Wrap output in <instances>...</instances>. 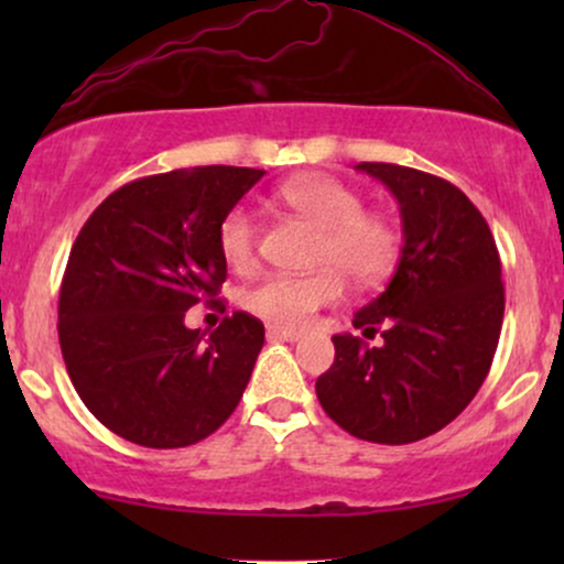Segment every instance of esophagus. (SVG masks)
I'll return each instance as SVG.
<instances>
[{"instance_id": "obj_1", "label": "esophagus", "mask_w": 564, "mask_h": 564, "mask_svg": "<svg viewBox=\"0 0 564 564\" xmlns=\"http://www.w3.org/2000/svg\"><path fill=\"white\" fill-rule=\"evenodd\" d=\"M268 336L270 339H281V341H300L302 332H296V328H286V326H268Z\"/></svg>"}]
</instances>
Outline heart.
<instances>
[{
	"instance_id": "1",
	"label": "heart",
	"mask_w": 564,
	"mask_h": 564,
	"mask_svg": "<svg viewBox=\"0 0 564 564\" xmlns=\"http://www.w3.org/2000/svg\"><path fill=\"white\" fill-rule=\"evenodd\" d=\"M286 209L318 228L313 264L304 275H264L243 291V307L275 326H304L321 307L334 304L345 291V272L358 286H373L392 273L400 260V230L381 212L364 209L358 191L328 177L302 174L278 187ZM260 225L249 206H232L219 223V251L225 262L246 270L257 257Z\"/></svg>"
}]
</instances>
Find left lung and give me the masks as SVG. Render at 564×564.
<instances>
[{
	"label": "left lung",
	"instance_id": "1",
	"mask_svg": "<svg viewBox=\"0 0 564 564\" xmlns=\"http://www.w3.org/2000/svg\"><path fill=\"white\" fill-rule=\"evenodd\" d=\"M390 187L403 219L392 281L355 313L366 339L332 336L336 358L315 381L323 411L349 435L405 445L451 424L488 377L503 321L501 260L485 217L451 185L411 166H355Z\"/></svg>",
	"mask_w": 564,
	"mask_h": 564
}]
</instances>
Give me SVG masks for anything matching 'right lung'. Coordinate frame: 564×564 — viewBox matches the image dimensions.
<instances>
[{
  "label": "right lung",
  "mask_w": 564,
  "mask_h": 564,
  "mask_svg": "<svg viewBox=\"0 0 564 564\" xmlns=\"http://www.w3.org/2000/svg\"><path fill=\"white\" fill-rule=\"evenodd\" d=\"M262 174L193 166L134 180L74 241L57 302L61 352L84 405L129 443H198L228 422L249 384L262 323L232 313L206 339L185 313L217 302L228 278L219 223Z\"/></svg>",
  "instance_id": "right-lung-1"
}]
</instances>
